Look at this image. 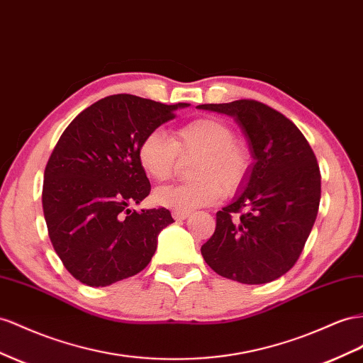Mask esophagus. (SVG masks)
<instances>
[{
	"label": "esophagus",
	"instance_id": "1",
	"mask_svg": "<svg viewBox=\"0 0 363 363\" xmlns=\"http://www.w3.org/2000/svg\"><path fill=\"white\" fill-rule=\"evenodd\" d=\"M172 217H174V220L182 221V220H186V218L189 217V212H179V211H172Z\"/></svg>",
	"mask_w": 363,
	"mask_h": 363
}]
</instances>
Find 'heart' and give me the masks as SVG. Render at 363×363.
I'll list each match as a JSON object with an SVG mask.
<instances>
[{
  "label": "heart",
  "mask_w": 363,
  "mask_h": 363,
  "mask_svg": "<svg viewBox=\"0 0 363 363\" xmlns=\"http://www.w3.org/2000/svg\"><path fill=\"white\" fill-rule=\"evenodd\" d=\"M195 160L194 180L164 186L155 191L157 204L179 212H191L217 203L223 191L237 192L250 172V154L235 140L230 126L217 117H199L175 128L169 139L163 131L146 134L137 148V159L154 182L169 180L177 171L179 157Z\"/></svg>",
  "instance_id": "obj_1"
}]
</instances>
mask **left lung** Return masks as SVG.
<instances>
[{
	"mask_svg": "<svg viewBox=\"0 0 363 363\" xmlns=\"http://www.w3.org/2000/svg\"><path fill=\"white\" fill-rule=\"evenodd\" d=\"M201 110L235 117L255 159L235 200L217 212V226L201 246L208 266L232 281L266 284L299 259L320 201V171L303 134L272 106L240 99Z\"/></svg>",
	"mask_w": 363,
	"mask_h": 363,
	"instance_id": "left-lung-1",
	"label": "left lung"
}]
</instances>
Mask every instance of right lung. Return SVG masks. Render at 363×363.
Instances as JSON below:
<instances>
[{"label":"right lung","instance_id":"1","mask_svg":"<svg viewBox=\"0 0 363 363\" xmlns=\"http://www.w3.org/2000/svg\"><path fill=\"white\" fill-rule=\"evenodd\" d=\"M188 105L106 96L60 137L45 166L43 209L53 249L77 281L105 287L150 264L160 230L174 220L164 208L130 209L151 191L137 148Z\"/></svg>","mask_w":363,"mask_h":363}]
</instances>
